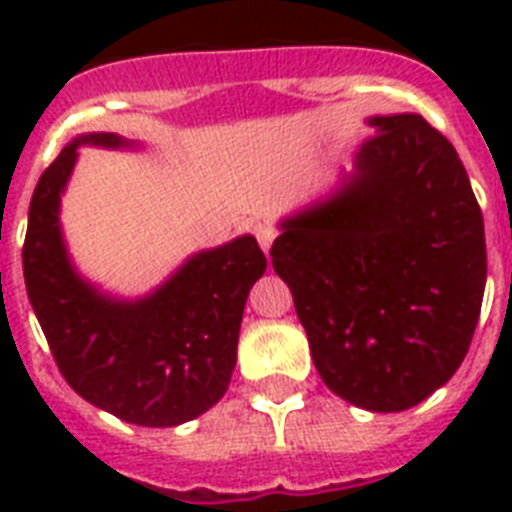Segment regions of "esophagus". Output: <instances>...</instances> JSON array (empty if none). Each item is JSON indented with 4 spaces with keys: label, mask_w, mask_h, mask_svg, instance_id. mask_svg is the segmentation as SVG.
Here are the masks:
<instances>
[{
    "label": "esophagus",
    "mask_w": 512,
    "mask_h": 512,
    "mask_svg": "<svg viewBox=\"0 0 512 512\" xmlns=\"http://www.w3.org/2000/svg\"><path fill=\"white\" fill-rule=\"evenodd\" d=\"M255 236H257V241H260L263 252H268L273 244V239H276V228H273V225H257Z\"/></svg>",
    "instance_id": "esophagus-1"
}]
</instances>
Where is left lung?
Returning <instances> with one entry per match:
<instances>
[{
  "mask_svg": "<svg viewBox=\"0 0 512 512\" xmlns=\"http://www.w3.org/2000/svg\"><path fill=\"white\" fill-rule=\"evenodd\" d=\"M369 127L335 191L281 220L271 257L324 385L366 412H404L468 353L484 217L454 146L420 114Z\"/></svg>",
  "mask_w": 512,
  "mask_h": 512,
  "instance_id": "left-lung-1",
  "label": "left lung"
}]
</instances>
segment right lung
<instances>
[{
    "label": "right lung",
    "mask_w": 512,
    "mask_h": 512,
    "mask_svg": "<svg viewBox=\"0 0 512 512\" xmlns=\"http://www.w3.org/2000/svg\"><path fill=\"white\" fill-rule=\"evenodd\" d=\"M79 146L130 148L114 132L68 143L28 207L26 292L60 374L103 412L143 428L196 420L223 398L236 366L249 289L265 273L255 236L188 257L162 287L119 300L76 273L60 231V196Z\"/></svg>",
    "instance_id": "1"
}]
</instances>
